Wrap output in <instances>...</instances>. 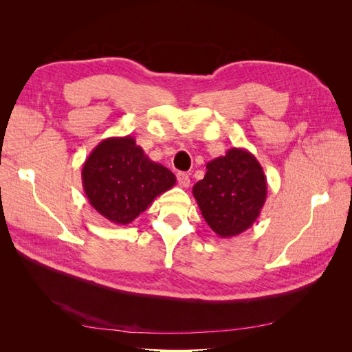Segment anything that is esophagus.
<instances>
[{
    "label": "esophagus",
    "mask_w": 352,
    "mask_h": 352,
    "mask_svg": "<svg viewBox=\"0 0 352 352\" xmlns=\"http://www.w3.org/2000/svg\"><path fill=\"white\" fill-rule=\"evenodd\" d=\"M177 182H179V185L182 186V188H188L190 185V179H189V176L186 173L179 172L177 173Z\"/></svg>",
    "instance_id": "esophagus-1"
}]
</instances>
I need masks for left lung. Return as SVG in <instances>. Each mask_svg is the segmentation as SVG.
Returning a JSON list of instances; mask_svg holds the SVG:
<instances>
[{
    "instance_id": "obj_1",
    "label": "left lung",
    "mask_w": 352,
    "mask_h": 352,
    "mask_svg": "<svg viewBox=\"0 0 352 352\" xmlns=\"http://www.w3.org/2000/svg\"><path fill=\"white\" fill-rule=\"evenodd\" d=\"M192 194L207 225L220 238L236 236L258 219L267 197V179L250 151L230 148L207 163Z\"/></svg>"
}]
</instances>
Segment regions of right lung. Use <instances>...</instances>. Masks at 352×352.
Wrapping results in <instances>:
<instances>
[{
    "instance_id": "obj_1",
    "label": "right lung",
    "mask_w": 352,
    "mask_h": 352,
    "mask_svg": "<svg viewBox=\"0 0 352 352\" xmlns=\"http://www.w3.org/2000/svg\"><path fill=\"white\" fill-rule=\"evenodd\" d=\"M175 184L176 176L148 158L131 135L101 141L82 167L89 204L116 225H129Z\"/></svg>"
}]
</instances>
